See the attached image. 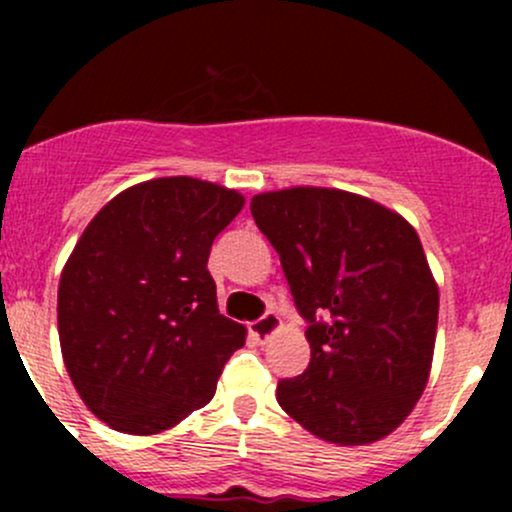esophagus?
<instances>
[{"instance_id":"34e87169","label":"esophagus","mask_w":512,"mask_h":512,"mask_svg":"<svg viewBox=\"0 0 512 512\" xmlns=\"http://www.w3.org/2000/svg\"><path fill=\"white\" fill-rule=\"evenodd\" d=\"M279 327H281V320H279V315L276 313H264L260 320H255L250 325V332H252V337L257 339V342H269V339L274 337L276 332H279Z\"/></svg>"}]
</instances>
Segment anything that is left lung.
Here are the masks:
<instances>
[{"mask_svg":"<svg viewBox=\"0 0 512 512\" xmlns=\"http://www.w3.org/2000/svg\"><path fill=\"white\" fill-rule=\"evenodd\" d=\"M250 211L310 322V363L279 380V407L334 445L390 436L424 395L436 346L438 284L419 233L334 187L262 192Z\"/></svg>","mask_w":512,"mask_h":512,"instance_id":"left-lung-1","label":"left lung"}]
</instances>
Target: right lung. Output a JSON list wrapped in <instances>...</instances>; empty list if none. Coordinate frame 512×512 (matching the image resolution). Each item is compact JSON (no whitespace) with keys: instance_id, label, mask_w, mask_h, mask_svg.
I'll return each mask as SVG.
<instances>
[{"instance_id":"obj_1","label":"right lung","mask_w":512,"mask_h":512,"mask_svg":"<svg viewBox=\"0 0 512 512\" xmlns=\"http://www.w3.org/2000/svg\"><path fill=\"white\" fill-rule=\"evenodd\" d=\"M245 197L173 175L127 187L64 264L57 330L84 404L110 428L154 436L211 402L245 330L219 313L207 262Z\"/></svg>"}]
</instances>
